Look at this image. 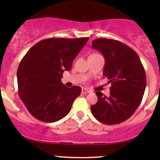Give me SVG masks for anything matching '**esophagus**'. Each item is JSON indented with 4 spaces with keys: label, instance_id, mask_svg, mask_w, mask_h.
I'll use <instances>...</instances> for the list:
<instances>
[{
    "label": "esophagus",
    "instance_id": "34e87169",
    "mask_svg": "<svg viewBox=\"0 0 160 160\" xmlns=\"http://www.w3.org/2000/svg\"><path fill=\"white\" fill-rule=\"evenodd\" d=\"M90 92V91L88 90L87 89H85V88H82V94H87V93Z\"/></svg>",
    "mask_w": 160,
    "mask_h": 160
}]
</instances>
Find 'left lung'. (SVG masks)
<instances>
[{"instance_id": "1", "label": "left lung", "mask_w": 160, "mask_h": 160, "mask_svg": "<svg viewBox=\"0 0 160 160\" xmlns=\"http://www.w3.org/2000/svg\"><path fill=\"white\" fill-rule=\"evenodd\" d=\"M92 48L104 56L103 74L111 82L109 97L95 92L98 102L91 106L92 113L102 123H120L135 113L142 100L147 85L144 68L137 53L118 40L98 38Z\"/></svg>"}]
</instances>
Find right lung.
Listing matches in <instances>:
<instances>
[{"label":"right lung","mask_w":160,"mask_h":160,"mask_svg":"<svg viewBox=\"0 0 160 160\" xmlns=\"http://www.w3.org/2000/svg\"><path fill=\"white\" fill-rule=\"evenodd\" d=\"M89 38L40 40L28 51L17 70L18 92L21 100L36 119L53 122L64 118L81 87L71 88L62 82V74L70 71L72 62Z\"/></svg>","instance_id":"add662e5"}]
</instances>
